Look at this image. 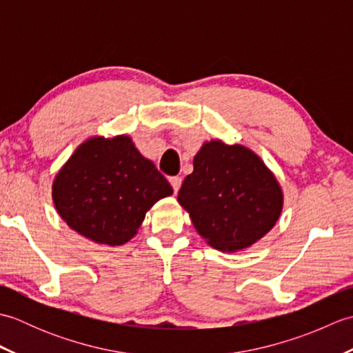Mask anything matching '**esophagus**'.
<instances>
[{"instance_id":"esophagus-1","label":"esophagus","mask_w":353,"mask_h":353,"mask_svg":"<svg viewBox=\"0 0 353 353\" xmlns=\"http://www.w3.org/2000/svg\"><path fill=\"white\" fill-rule=\"evenodd\" d=\"M170 183H171V186H172V190H174V192H177L179 190H181L182 177H179V176H176V177H171V179H170Z\"/></svg>"}]
</instances>
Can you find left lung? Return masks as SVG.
<instances>
[{"mask_svg": "<svg viewBox=\"0 0 353 353\" xmlns=\"http://www.w3.org/2000/svg\"><path fill=\"white\" fill-rule=\"evenodd\" d=\"M177 201L194 228L221 252H238L268 234L279 220L283 194L273 172L244 145L214 139L194 156Z\"/></svg>", "mask_w": 353, "mask_h": 353, "instance_id": "8db88e82", "label": "left lung"}]
</instances>
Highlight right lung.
Segmentation results:
<instances>
[{
  "label": "right lung",
  "instance_id": "add662e5",
  "mask_svg": "<svg viewBox=\"0 0 353 353\" xmlns=\"http://www.w3.org/2000/svg\"><path fill=\"white\" fill-rule=\"evenodd\" d=\"M171 194L167 179L125 134L85 141L52 182V201L62 220L106 245L132 239L148 209Z\"/></svg>",
  "mask_w": 353,
  "mask_h": 353
}]
</instances>
